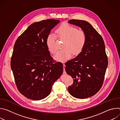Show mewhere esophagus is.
Segmentation results:
<instances>
[{
  "label": "esophagus",
  "instance_id": "34e87169",
  "mask_svg": "<svg viewBox=\"0 0 120 120\" xmlns=\"http://www.w3.org/2000/svg\"><path fill=\"white\" fill-rule=\"evenodd\" d=\"M63 68H64V71H63V74H66V73L65 72V65L64 64H63Z\"/></svg>",
  "mask_w": 120,
  "mask_h": 120
}]
</instances>
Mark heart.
Instances as JSON below:
<instances>
[{
  "instance_id": "obj_1",
  "label": "heart",
  "mask_w": 120,
  "mask_h": 120,
  "mask_svg": "<svg viewBox=\"0 0 120 120\" xmlns=\"http://www.w3.org/2000/svg\"><path fill=\"white\" fill-rule=\"evenodd\" d=\"M56 36L60 39L64 40L62 49L57 51L55 59L64 62L69 59L72 55L79 54L84 48L87 41V35L84 31L78 29L75 26L67 24L59 26L56 31ZM56 36L50 34L46 39V45L49 52L55 54L57 50Z\"/></svg>"
}]
</instances>
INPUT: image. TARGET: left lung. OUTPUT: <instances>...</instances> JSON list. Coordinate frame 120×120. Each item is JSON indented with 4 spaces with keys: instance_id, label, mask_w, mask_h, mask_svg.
Returning a JSON list of instances; mask_svg holds the SVG:
<instances>
[{
    "instance_id": "8db88e82",
    "label": "left lung",
    "mask_w": 120,
    "mask_h": 120,
    "mask_svg": "<svg viewBox=\"0 0 120 120\" xmlns=\"http://www.w3.org/2000/svg\"><path fill=\"white\" fill-rule=\"evenodd\" d=\"M68 23L84 31L87 41L82 52L65 64L66 73L74 80L68 90L75 98H88L100 90L104 81L108 63L105 43L101 36L88 22L71 19Z\"/></svg>"
}]
</instances>
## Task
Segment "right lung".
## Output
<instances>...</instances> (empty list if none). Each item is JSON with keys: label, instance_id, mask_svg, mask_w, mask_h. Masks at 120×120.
I'll list each match as a JSON object with an SVG mask.
<instances>
[{"label": "right lung", "instance_id": "obj_1", "mask_svg": "<svg viewBox=\"0 0 120 120\" xmlns=\"http://www.w3.org/2000/svg\"><path fill=\"white\" fill-rule=\"evenodd\" d=\"M59 22L48 19L34 23L15 43L11 68L18 89L28 99L47 97L63 73V64L54 61L46 45L47 36Z\"/></svg>", "mask_w": 120, "mask_h": 120}]
</instances>
